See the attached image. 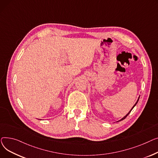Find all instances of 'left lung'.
I'll use <instances>...</instances> for the list:
<instances>
[{
	"mask_svg": "<svg viewBox=\"0 0 158 158\" xmlns=\"http://www.w3.org/2000/svg\"><path fill=\"white\" fill-rule=\"evenodd\" d=\"M139 98H140V97H139V98H138V100H137V101H136V103H135V105H134V106H133V107H132V108H131V110H130V111H129V112H128V113H127V114H126V115H125V116H124V117H123V118H121V119H120V120H118V121H120V120H124V118H126V117H127V115H129V113H130V112H131V110H133V108H134V107H135V106H136V104H137V103H138V100H139ZM118 121H117V122H118Z\"/></svg>",
	"mask_w": 158,
	"mask_h": 158,
	"instance_id": "8db88e82",
	"label": "left lung"
}]
</instances>
